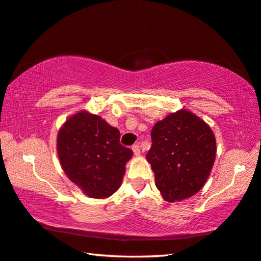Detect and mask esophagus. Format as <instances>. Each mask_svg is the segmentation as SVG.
<instances>
[{
	"instance_id": "esophagus-1",
	"label": "esophagus",
	"mask_w": 261,
	"mask_h": 261,
	"mask_svg": "<svg viewBox=\"0 0 261 261\" xmlns=\"http://www.w3.org/2000/svg\"><path fill=\"white\" fill-rule=\"evenodd\" d=\"M132 149H133L135 155H140V146H139V144H134V146L132 147Z\"/></svg>"
}]
</instances>
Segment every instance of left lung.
Here are the masks:
<instances>
[{
  "label": "left lung",
  "instance_id": "left-lung-1",
  "mask_svg": "<svg viewBox=\"0 0 261 261\" xmlns=\"http://www.w3.org/2000/svg\"><path fill=\"white\" fill-rule=\"evenodd\" d=\"M147 161L156 188L167 202L191 197L205 184L216 159L211 128L189 111H178L155 123Z\"/></svg>",
  "mask_w": 261,
  "mask_h": 261
}]
</instances>
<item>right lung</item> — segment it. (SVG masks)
Segmentation results:
<instances>
[{
  "label": "right lung",
  "mask_w": 261,
  "mask_h": 261,
  "mask_svg": "<svg viewBox=\"0 0 261 261\" xmlns=\"http://www.w3.org/2000/svg\"><path fill=\"white\" fill-rule=\"evenodd\" d=\"M57 151L67 177L92 198L108 197L119 189L133 155L120 143L119 129L85 111L64 123Z\"/></svg>",
  "instance_id": "add662e5"
}]
</instances>
